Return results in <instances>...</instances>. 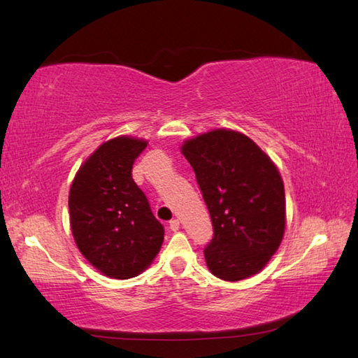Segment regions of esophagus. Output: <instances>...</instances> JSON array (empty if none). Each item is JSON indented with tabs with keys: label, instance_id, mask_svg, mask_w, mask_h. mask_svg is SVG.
I'll return each mask as SVG.
<instances>
[{
	"label": "esophagus",
	"instance_id": "esophagus-1",
	"mask_svg": "<svg viewBox=\"0 0 358 358\" xmlns=\"http://www.w3.org/2000/svg\"><path fill=\"white\" fill-rule=\"evenodd\" d=\"M169 229H171L172 231H177V230H180V220H177V218L171 220V222H169Z\"/></svg>",
	"mask_w": 358,
	"mask_h": 358
}]
</instances>
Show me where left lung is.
<instances>
[{"label": "left lung", "mask_w": 358, "mask_h": 358, "mask_svg": "<svg viewBox=\"0 0 358 358\" xmlns=\"http://www.w3.org/2000/svg\"><path fill=\"white\" fill-rule=\"evenodd\" d=\"M181 152L212 218L207 268L227 282L259 273L285 231V190L276 164L252 138L226 128L186 140Z\"/></svg>", "instance_id": "obj_1"}]
</instances>
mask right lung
Returning a JSON list of instances; mask_svg holds the SVG:
<instances>
[{
	"instance_id": "obj_1",
	"label": "right lung",
	"mask_w": 358,
	"mask_h": 358,
	"mask_svg": "<svg viewBox=\"0 0 358 358\" xmlns=\"http://www.w3.org/2000/svg\"><path fill=\"white\" fill-rule=\"evenodd\" d=\"M148 141L120 136L105 141L80 166L70 195V226L79 252L108 278L129 279L159 255L164 229L132 180Z\"/></svg>"
}]
</instances>
